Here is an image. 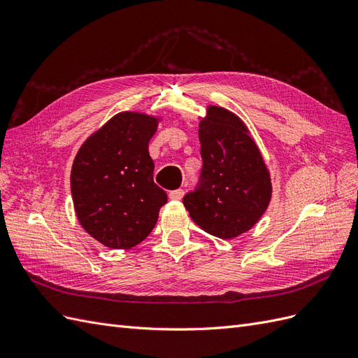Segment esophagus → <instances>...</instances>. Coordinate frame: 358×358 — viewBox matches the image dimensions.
Listing matches in <instances>:
<instances>
[{
	"label": "esophagus",
	"instance_id": "esophagus-1",
	"mask_svg": "<svg viewBox=\"0 0 358 358\" xmlns=\"http://www.w3.org/2000/svg\"><path fill=\"white\" fill-rule=\"evenodd\" d=\"M183 189L182 188H179V189H173V191H170V194H169V197L171 199V200H180L182 197H183Z\"/></svg>",
	"mask_w": 358,
	"mask_h": 358
}]
</instances>
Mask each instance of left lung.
Masks as SVG:
<instances>
[{
  "label": "left lung",
  "instance_id": "obj_1",
  "mask_svg": "<svg viewBox=\"0 0 358 358\" xmlns=\"http://www.w3.org/2000/svg\"><path fill=\"white\" fill-rule=\"evenodd\" d=\"M203 167L183 204L200 229L221 239L248 231L266 212L272 182L245 124L230 110L210 106L200 121Z\"/></svg>",
  "mask_w": 358,
  "mask_h": 358
}]
</instances>
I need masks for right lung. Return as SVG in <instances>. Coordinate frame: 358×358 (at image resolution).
Listing matches in <instances>:
<instances>
[{"mask_svg":"<svg viewBox=\"0 0 358 358\" xmlns=\"http://www.w3.org/2000/svg\"><path fill=\"white\" fill-rule=\"evenodd\" d=\"M158 119L122 112L79 149L71 169V196L80 225L113 249L145 241L167 194L154 182L149 140Z\"/></svg>","mask_w":358,"mask_h":358,"instance_id":"add662e5","label":"right lung"}]
</instances>
